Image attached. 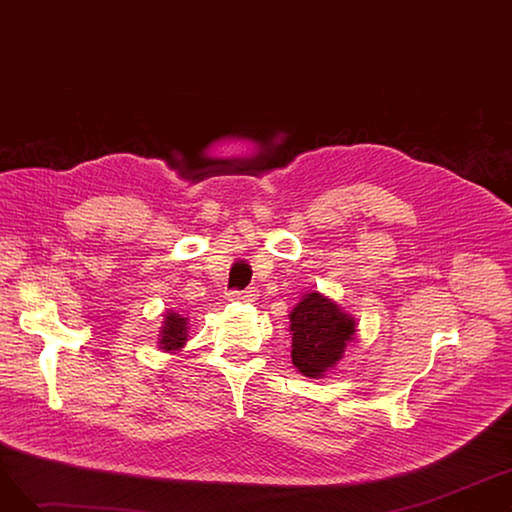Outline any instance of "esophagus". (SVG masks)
Here are the masks:
<instances>
[{"label":"esophagus","instance_id":"34e87169","mask_svg":"<svg viewBox=\"0 0 512 512\" xmlns=\"http://www.w3.org/2000/svg\"><path fill=\"white\" fill-rule=\"evenodd\" d=\"M257 297L255 288H247V290H230L228 299L230 301H253Z\"/></svg>","mask_w":512,"mask_h":512}]
</instances>
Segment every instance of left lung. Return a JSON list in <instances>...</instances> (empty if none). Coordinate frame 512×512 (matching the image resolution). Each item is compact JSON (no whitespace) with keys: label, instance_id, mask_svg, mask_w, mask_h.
I'll list each match as a JSON object with an SVG mask.
<instances>
[{"label":"left lung","instance_id":"obj_1","mask_svg":"<svg viewBox=\"0 0 512 512\" xmlns=\"http://www.w3.org/2000/svg\"><path fill=\"white\" fill-rule=\"evenodd\" d=\"M292 363L303 375L321 378L332 369L353 340L355 321L330 299L311 292L290 313Z\"/></svg>","mask_w":512,"mask_h":512}]
</instances>
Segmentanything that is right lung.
<instances>
[{
	"instance_id": "obj_1",
	"label": "right lung",
	"mask_w": 512,
	"mask_h": 512,
	"mask_svg": "<svg viewBox=\"0 0 512 512\" xmlns=\"http://www.w3.org/2000/svg\"><path fill=\"white\" fill-rule=\"evenodd\" d=\"M186 342V319L180 317L178 313H168L164 328H161V348L166 351H178L182 344Z\"/></svg>"
}]
</instances>
